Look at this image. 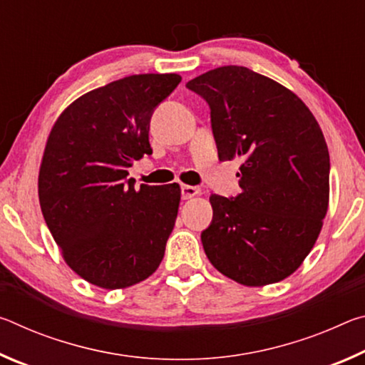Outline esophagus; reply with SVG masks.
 <instances>
[{"label": "esophagus", "mask_w": 365, "mask_h": 365, "mask_svg": "<svg viewBox=\"0 0 365 365\" xmlns=\"http://www.w3.org/2000/svg\"><path fill=\"white\" fill-rule=\"evenodd\" d=\"M182 200H191V197H195L201 193L200 188L196 187H191V185H182Z\"/></svg>", "instance_id": "obj_1"}]
</instances>
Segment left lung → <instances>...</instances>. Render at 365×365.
Here are the masks:
<instances>
[{"label": "left lung", "mask_w": 365, "mask_h": 365, "mask_svg": "<svg viewBox=\"0 0 365 365\" xmlns=\"http://www.w3.org/2000/svg\"><path fill=\"white\" fill-rule=\"evenodd\" d=\"M187 88L211 108L219 159L243 160L242 193L209 197L207 259L246 287L287 279L316 245L329 209L330 156L316 117L293 91L243 66L217 67Z\"/></svg>", "instance_id": "obj_1"}]
</instances>
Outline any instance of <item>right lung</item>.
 <instances>
[{"label":"right lung","instance_id":"1","mask_svg":"<svg viewBox=\"0 0 365 365\" xmlns=\"http://www.w3.org/2000/svg\"><path fill=\"white\" fill-rule=\"evenodd\" d=\"M180 80L177 73L115 80L77 98L51 128L38 175L41 212L67 265L91 285L132 287L163 261L180 187L137 190L127 169L153 153V110Z\"/></svg>","mask_w":365,"mask_h":365}]
</instances>
